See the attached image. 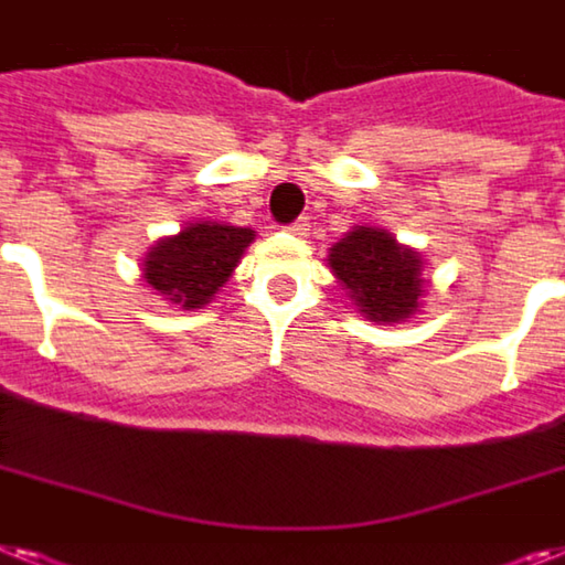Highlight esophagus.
<instances>
[{"instance_id":"34e87169","label":"esophagus","mask_w":565,"mask_h":565,"mask_svg":"<svg viewBox=\"0 0 565 565\" xmlns=\"http://www.w3.org/2000/svg\"><path fill=\"white\" fill-rule=\"evenodd\" d=\"M307 226H310V224H307V217H301V221H296V224L287 226V232H292V235H298V238H305L307 232H310Z\"/></svg>"}]
</instances>
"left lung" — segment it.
<instances>
[{
	"label": "left lung",
	"mask_w": 565,
	"mask_h": 565,
	"mask_svg": "<svg viewBox=\"0 0 565 565\" xmlns=\"http://www.w3.org/2000/svg\"><path fill=\"white\" fill-rule=\"evenodd\" d=\"M327 264L355 310L376 324L414 319L428 292V281L422 278V255L379 226H353L339 244L330 246Z\"/></svg>",
	"instance_id": "1"
}]
</instances>
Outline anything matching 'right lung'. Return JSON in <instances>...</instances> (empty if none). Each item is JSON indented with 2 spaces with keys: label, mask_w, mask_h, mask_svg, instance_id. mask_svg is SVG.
<instances>
[{
  "label": "right lung",
  "mask_w": 565,
  "mask_h": 565,
  "mask_svg": "<svg viewBox=\"0 0 565 565\" xmlns=\"http://www.w3.org/2000/svg\"><path fill=\"white\" fill-rule=\"evenodd\" d=\"M253 241L249 226L194 221L149 246L140 278L172 307L201 310L230 281Z\"/></svg>",
  "instance_id": "right-lung-1"
}]
</instances>
